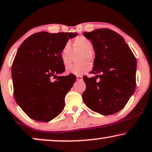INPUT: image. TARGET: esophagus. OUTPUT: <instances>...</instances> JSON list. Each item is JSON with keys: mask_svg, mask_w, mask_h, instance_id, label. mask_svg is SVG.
Instances as JSON below:
<instances>
[{"mask_svg": "<svg viewBox=\"0 0 152 152\" xmlns=\"http://www.w3.org/2000/svg\"><path fill=\"white\" fill-rule=\"evenodd\" d=\"M77 81H81L83 80V77L82 76H77Z\"/></svg>", "mask_w": 152, "mask_h": 152, "instance_id": "34e87169", "label": "esophagus"}]
</instances>
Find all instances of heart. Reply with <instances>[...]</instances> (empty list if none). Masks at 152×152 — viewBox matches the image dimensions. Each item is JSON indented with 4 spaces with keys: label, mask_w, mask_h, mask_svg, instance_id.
Returning a JSON list of instances; mask_svg holds the SVG:
<instances>
[{
    "label": "heart",
    "mask_w": 152,
    "mask_h": 152,
    "mask_svg": "<svg viewBox=\"0 0 152 152\" xmlns=\"http://www.w3.org/2000/svg\"><path fill=\"white\" fill-rule=\"evenodd\" d=\"M92 49L93 46L92 42L84 36H79L75 38L72 44V48L70 43H66L60 52L61 60L65 66L69 65L71 63L72 53H81L78 58V61L81 63L68 67L66 69L68 73L81 75L88 72L91 69V65L87 61H91L92 60L91 54Z\"/></svg>",
    "instance_id": "b5f03b06"
}]
</instances>
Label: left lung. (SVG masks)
Masks as SVG:
<instances>
[{
  "label": "left lung",
  "mask_w": 152,
  "mask_h": 152,
  "mask_svg": "<svg viewBox=\"0 0 152 152\" xmlns=\"http://www.w3.org/2000/svg\"><path fill=\"white\" fill-rule=\"evenodd\" d=\"M83 35L91 40L95 53L90 72L95 77H83L86 85L83 102L102 115L115 114L124 108L135 91L136 58L124 38L113 30L99 28Z\"/></svg>",
  "instance_id": "8db88e82"
}]
</instances>
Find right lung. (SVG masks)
Returning <instances> with one entry per match:
<instances>
[{"instance_id": "obj_1", "label": "right lung", "mask_w": 152, "mask_h": 152, "mask_svg": "<svg viewBox=\"0 0 152 152\" xmlns=\"http://www.w3.org/2000/svg\"><path fill=\"white\" fill-rule=\"evenodd\" d=\"M77 36V33H36L18 49L12 66L14 98L32 119L50 121L64 108L65 96L76 76L57 75L65 71L60 52L69 39ZM55 76L57 80L52 81Z\"/></svg>"}]
</instances>
